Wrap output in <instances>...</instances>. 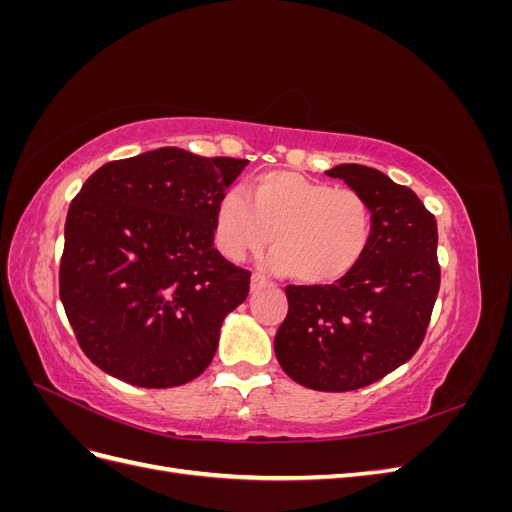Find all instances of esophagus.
<instances>
[{"instance_id":"34e87169","label":"esophagus","mask_w":512,"mask_h":512,"mask_svg":"<svg viewBox=\"0 0 512 512\" xmlns=\"http://www.w3.org/2000/svg\"><path fill=\"white\" fill-rule=\"evenodd\" d=\"M267 284V280H265V277H262V275H258V273H254L252 275V290H256V288H260V286H265Z\"/></svg>"}]
</instances>
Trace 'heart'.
Masks as SVG:
<instances>
[{"mask_svg":"<svg viewBox=\"0 0 512 512\" xmlns=\"http://www.w3.org/2000/svg\"><path fill=\"white\" fill-rule=\"evenodd\" d=\"M245 194L228 190L215 207V243L241 262L271 239L269 265L301 284H333L361 265L374 213L352 188H331L290 170H271L247 181Z\"/></svg>","mask_w":512,"mask_h":512,"instance_id":"obj_1","label":"heart"}]
</instances>
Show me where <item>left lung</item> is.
<instances>
[{
    "mask_svg": "<svg viewBox=\"0 0 512 512\" xmlns=\"http://www.w3.org/2000/svg\"><path fill=\"white\" fill-rule=\"evenodd\" d=\"M329 177L361 192L374 237L361 265L327 286H286L275 356L301 386L344 393L374 384L423 344L440 290L438 224L410 188L376 168L339 164Z\"/></svg>",
    "mask_w": 512,
    "mask_h": 512,
    "instance_id": "obj_1",
    "label": "left lung"
}]
</instances>
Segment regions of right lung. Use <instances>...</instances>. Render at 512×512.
<instances>
[{
    "instance_id": "right-lung-1",
    "label": "right lung",
    "mask_w": 512,
    "mask_h": 512,
    "mask_svg": "<svg viewBox=\"0 0 512 512\" xmlns=\"http://www.w3.org/2000/svg\"><path fill=\"white\" fill-rule=\"evenodd\" d=\"M247 160L177 147L115 160L68 209L59 299L79 346L108 376L143 389L198 378L250 271L213 247L215 207Z\"/></svg>"
}]
</instances>
